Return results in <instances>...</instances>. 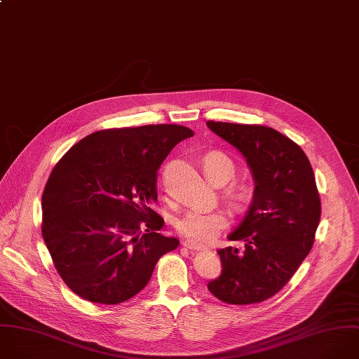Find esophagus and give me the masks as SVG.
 <instances>
[{"mask_svg":"<svg viewBox=\"0 0 359 359\" xmlns=\"http://www.w3.org/2000/svg\"><path fill=\"white\" fill-rule=\"evenodd\" d=\"M182 245H183L184 248L190 250V251H203V250H205L204 245H201V244H198V243H196V241H193V240H184V241L182 243Z\"/></svg>","mask_w":359,"mask_h":359,"instance_id":"34e87169","label":"esophagus"}]
</instances>
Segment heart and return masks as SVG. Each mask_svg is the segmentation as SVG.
Masks as SVG:
<instances>
[{
    "label": "heart",
    "instance_id": "b5f03b06",
    "mask_svg": "<svg viewBox=\"0 0 359 359\" xmlns=\"http://www.w3.org/2000/svg\"><path fill=\"white\" fill-rule=\"evenodd\" d=\"M207 176L214 182L225 183L235 173L233 161L222 152H210L203 159ZM254 187L250 182H235L228 189V197L236 205H243L251 200ZM226 225V217L218 210L190 208L176 221L177 231L197 243H208Z\"/></svg>",
    "mask_w": 359,
    "mask_h": 359
}]
</instances>
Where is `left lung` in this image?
Returning <instances> with one entry per match:
<instances>
[{"label":"left lung","instance_id":"1","mask_svg":"<svg viewBox=\"0 0 359 359\" xmlns=\"http://www.w3.org/2000/svg\"><path fill=\"white\" fill-rule=\"evenodd\" d=\"M207 127L244 155L255 180L250 210L228 235L245 248L217 251L222 271L207 287L228 304L261 303L290 280L314 244L321 215L316 177L303 149L273 128Z\"/></svg>","mask_w":359,"mask_h":359}]
</instances>
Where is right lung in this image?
Instances as JSON below:
<instances>
[{
  "label": "right lung",
  "instance_id": "add662e5",
  "mask_svg": "<svg viewBox=\"0 0 359 359\" xmlns=\"http://www.w3.org/2000/svg\"><path fill=\"white\" fill-rule=\"evenodd\" d=\"M194 133L159 124L102 130L53 168L42 194V236L55 268L77 296L118 304L140 293L179 240L159 232L156 173Z\"/></svg>",
  "mask_w": 359,
  "mask_h": 359
}]
</instances>
